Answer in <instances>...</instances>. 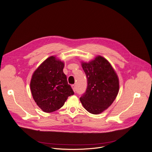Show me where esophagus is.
Wrapping results in <instances>:
<instances>
[{
    "label": "esophagus",
    "instance_id": "obj_1",
    "mask_svg": "<svg viewBox=\"0 0 152 152\" xmlns=\"http://www.w3.org/2000/svg\"><path fill=\"white\" fill-rule=\"evenodd\" d=\"M72 89H73V90L74 91V92H75V91H76V87H75V85H74V84L72 85Z\"/></svg>",
    "mask_w": 152,
    "mask_h": 152
}]
</instances>
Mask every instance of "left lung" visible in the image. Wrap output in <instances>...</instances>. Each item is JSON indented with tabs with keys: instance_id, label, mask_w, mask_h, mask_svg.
Listing matches in <instances>:
<instances>
[{
	"instance_id": "left-lung-1",
	"label": "left lung",
	"mask_w": 152,
	"mask_h": 152,
	"mask_svg": "<svg viewBox=\"0 0 152 152\" xmlns=\"http://www.w3.org/2000/svg\"><path fill=\"white\" fill-rule=\"evenodd\" d=\"M81 65L87 87L80 100L88 112L100 114L112 104L118 94V77L108 60L101 56L88 63L82 62Z\"/></svg>"
}]
</instances>
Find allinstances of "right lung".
<instances>
[{
	"label": "right lung",
	"mask_w": 152,
	"mask_h": 152,
	"mask_svg": "<svg viewBox=\"0 0 152 152\" xmlns=\"http://www.w3.org/2000/svg\"><path fill=\"white\" fill-rule=\"evenodd\" d=\"M64 63L54 56L47 58L35 70L30 81V90L38 106L45 113L61 108L74 94L64 73Z\"/></svg>",
	"instance_id": "1"
}]
</instances>
